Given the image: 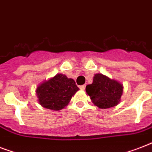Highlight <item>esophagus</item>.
Masks as SVG:
<instances>
[{
  "label": "esophagus",
  "mask_w": 152,
  "mask_h": 152,
  "mask_svg": "<svg viewBox=\"0 0 152 152\" xmlns=\"http://www.w3.org/2000/svg\"><path fill=\"white\" fill-rule=\"evenodd\" d=\"M85 88H86V85H85V84H83V85L80 86V88L81 90H84V89H85Z\"/></svg>",
  "instance_id": "34e87169"
}]
</instances>
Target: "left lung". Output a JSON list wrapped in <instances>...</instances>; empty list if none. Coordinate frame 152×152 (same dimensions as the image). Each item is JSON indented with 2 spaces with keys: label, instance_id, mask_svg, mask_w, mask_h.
I'll list each match as a JSON object with an SVG mask.
<instances>
[{
  "label": "left lung",
  "instance_id": "obj_1",
  "mask_svg": "<svg viewBox=\"0 0 152 152\" xmlns=\"http://www.w3.org/2000/svg\"><path fill=\"white\" fill-rule=\"evenodd\" d=\"M86 92L95 106L101 109H107L119 103L123 86L102 74H95L93 83L86 87Z\"/></svg>",
  "mask_w": 152,
  "mask_h": 152
}]
</instances>
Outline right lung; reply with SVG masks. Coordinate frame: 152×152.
<instances>
[{
    "mask_svg": "<svg viewBox=\"0 0 152 152\" xmlns=\"http://www.w3.org/2000/svg\"><path fill=\"white\" fill-rule=\"evenodd\" d=\"M79 90L72 79L57 74L37 88L39 104L53 110H60L69 104L72 95Z\"/></svg>",
    "mask_w": 152,
    "mask_h": 152,
    "instance_id": "add662e5",
    "label": "right lung"
}]
</instances>
